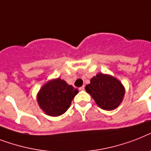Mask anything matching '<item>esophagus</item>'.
<instances>
[{"instance_id": "obj_1", "label": "esophagus", "mask_w": 151, "mask_h": 151, "mask_svg": "<svg viewBox=\"0 0 151 151\" xmlns=\"http://www.w3.org/2000/svg\"><path fill=\"white\" fill-rule=\"evenodd\" d=\"M79 90H85V86H81V87L79 88Z\"/></svg>"}]
</instances>
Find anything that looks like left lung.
<instances>
[{
    "mask_svg": "<svg viewBox=\"0 0 151 151\" xmlns=\"http://www.w3.org/2000/svg\"><path fill=\"white\" fill-rule=\"evenodd\" d=\"M85 89L94 99L96 104L107 111L116 108L125 95V89L118 79L102 73L93 77Z\"/></svg>",
    "mask_w": 151,
    "mask_h": 151,
    "instance_id": "left-lung-1",
    "label": "left lung"
}]
</instances>
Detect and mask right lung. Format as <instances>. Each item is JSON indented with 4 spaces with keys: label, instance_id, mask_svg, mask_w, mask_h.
<instances>
[{
    "label": "right lung",
    "instance_id": "right-lung-1",
    "mask_svg": "<svg viewBox=\"0 0 151 151\" xmlns=\"http://www.w3.org/2000/svg\"><path fill=\"white\" fill-rule=\"evenodd\" d=\"M79 93L72 86L61 79L48 82L43 86L37 95L40 107L50 116L64 114L71 105L72 99Z\"/></svg>",
    "mask_w": 151,
    "mask_h": 151
}]
</instances>
